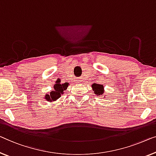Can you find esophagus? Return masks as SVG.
<instances>
[{"label": "esophagus", "mask_w": 156, "mask_h": 156, "mask_svg": "<svg viewBox=\"0 0 156 156\" xmlns=\"http://www.w3.org/2000/svg\"><path fill=\"white\" fill-rule=\"evenodd\" d=\"M80 80H77V83H78V82H80Z\"/></svg>", "instance_id": "1"}]
</instances>
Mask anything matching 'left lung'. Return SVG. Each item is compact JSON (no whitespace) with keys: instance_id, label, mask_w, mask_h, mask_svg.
Listing matches in <instances>:
<instances>
[{"instance_id":"obj_1","label":"left lung","mask_w":156,"mask_h":156,"mask_svg":"<svg viewBox=\"0 0 156 156\" xmlns=\"http://www.w3.org/2000/svg\"><path fill=\"white\" fill-rule=\"evenodd\" d=\"M92 90L94 92V94H97V96H98V95H101V97L104 96L103 94L104 93V87L103 85L93 83L92 85ZM104 97H106V95H104Z\"/></svg>"}]
</instances>
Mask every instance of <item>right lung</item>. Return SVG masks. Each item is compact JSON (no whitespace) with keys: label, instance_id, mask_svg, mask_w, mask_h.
<instances>
[{"label":"right lung","instance_id":"right-lung-1","mask_svg":"<svg viewBox=\"0 0 156 156\" xmlns=\"http://www.w3.org/2000/svg\"><path fill=\"white\" fill-rule=\"evenodd\" d=\"M68 86L69 84L67 83H64V84H60V83H57V84L54 85V88H53L54 90L51 91L50 94L47 93L45 95V99L50 103L57 101L61 97V95L64 94V91L67 89Z\"/></svg>","mask_w":156,"mask_h":156}]
</instances>
